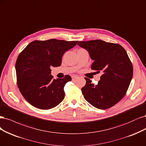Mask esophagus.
<instances>
[{
  "instance_id": "34e87169",
  "label": "esophagus",
  "mask_w": 146,
  "mask_h": 146,
  "mask_svg": "<svg viewBox=\"0 0 146 146\" xmlns=\"http://www.w3.org/2000/svg\"><path fill=\"white\" fill-rule=\"evenodd\" d=\"M72 78L73 80H75V79H76L78 78V76H76V75H73V76H72Z\"/></svg>"
}]
</instances>
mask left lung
<instances>
[{
  "instance_id": "obj_1",
  "label": "left lung",
  "mask_w": 146,
  "mask_h": 146,
  "mask_svg": "<svg viewBox=\"0 0 146 146\" xmlns=\"http://www.w3.org/2000/svg\"><path fill=\"white\" fill-rule=\"evenodd\" d=\"M78 45L87 50L94 60L92 70L103 73L96 85L85 78L86 84L81 88L84 97L97 109H109L124 96L133 76L127 53L119 44L99 39L79 41Z\"/></svg>"
}]
</instances>
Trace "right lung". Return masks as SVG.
I'll list each match as a JSON object with an SVG mask.
<instances>
[{"label":"right lung","instance_id":"right-lung-1","mask_svg":"<svg viewBox=\"0 0 146 146\" xmlns=\"http://www.w3.org/2000/svg\"><path fill=\"white\" fill-rule=\"evenodd\" d=\"M78 41L51 39L35 40L18 56L16 62L17 86L25 100L37 109L48 110L57 106L65 97L64 87L72 78L53 79L51 68L59 67L65 51Z\"/></svg>","mask_w":146,"mask_h":146}]
</instances>
